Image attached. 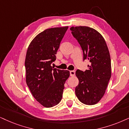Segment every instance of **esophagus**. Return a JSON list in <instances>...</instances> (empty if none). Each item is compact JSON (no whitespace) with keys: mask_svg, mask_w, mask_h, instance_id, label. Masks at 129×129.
I'll list each match as a JSON object with an SVG mask.
<instances>
[{"mask_svg":"<svg viewBox=\"0 0 129 129\" xmlns=\"http://www.w3.org/2000/svg\"><path fill=\"white\" fill-rule=\"evenodd\" d=\"M75 73H76V72H75V71H74V70H72V71H70V74L71 76H74L75 75Z\"/></svg>","mask_w":129,"mask_h":129,"instance_id":"1","label":"esophagus"}]
</instances>
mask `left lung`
<instances>
[{
	"mask_svg": "<svg viewBox=\"0 0 129 129\" xmlns=\"http://www.w3.org/2000/svg\"><path fill=\"white\" fill-rule=\"evenodd\" d=\"M83 53V61H89L87 70H77L79 83L75 92L81 102L94 105L103 97L111 76L110 55L102 35L94 29L86 26L70 28Z\"/></svg>",
	"mask_w": 129,
	"mask_h": 129,
	"instance_id": "1",
	"label": "left lung"
}]
</instances>
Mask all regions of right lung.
Instances as JSON below:
<instances>
[{
    "mask_svg": "<svg viewBox=\"0 0 129 129\" xmlns=\"http://www.w3.org/2000/svg\"><path fill=\"white\" fill-rule=\"evenodd\" d=\"M68 27L46 29L32 40L26 54V83L34 98L47 108L59 103L70 71L51 66Z\"/></svg>",
    "mask_w": 129,
    "mask_h": 129,
    "instance_id": "add662e5",
    "label": "right lung"
}]
</instances>
